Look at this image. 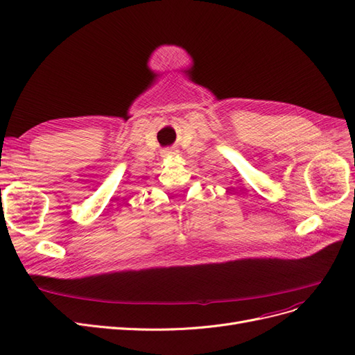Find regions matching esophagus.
Returning a JSON list of instances; mask_svg holds the SVG:
<instances>
[{"label": "esophagus", "mask_w": 355, "mask_h": 355, "mask_svg": "<svg viewBox=\"0 0 355 355\" xmlns=\"http://www.w3.org/2000/svg\"><path fill=\"white\" fill-rule=\"evenodd\" d=\"M173 154H176V149H173V148H168L163 151V155H173Z\"/></svg>", "instance_id": "34e87169"}]
</instances>
